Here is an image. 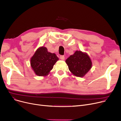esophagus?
<instances>
[{
	"instance_id": "34e87169",
	"label": "esophagus",
	"mask_w": 121,
	"mask_h": 121,
	"mask_svg": "<svg viewBox=\"0 0 121 121\" xmlns=\"http://www.w3.org/2000/svg\"><path fill=\"white\" fill-rule=\"evenodd\" d=\"M60 59L62 60H64L65 59V57L64 55H60Z\"/></svg>"
}]
</instances>
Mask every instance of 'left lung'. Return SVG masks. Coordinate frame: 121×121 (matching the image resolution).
I'll return each mask as SVG.
<instances>
[{"instance_id":"8db88e82","label":"left lung","mask_w":121,"mask_h":121,"mask_svg":"<svg viewBox=\"0 0 121 121\" xmlns=\"http://www.w3.org/2000/svg\"><path fill=\"white\" fill-rule=\"evenodd\" d=\"M69 70L74 75L83 77L92 67V62L87 54L76 51L66 60Z\"/></svg>"}]
</instances>
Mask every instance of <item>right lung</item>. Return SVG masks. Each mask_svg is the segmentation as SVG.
<instances>
[{
  "label": "right lung",
  "mask_w": 121,
  "mask_h": 121,
  "mask_svg": "<svg viewBox=\"0 0 121 121\" xmlns=\"http://www.w3.org/2000/svg\"><path fill=\"white\" fill-rule=\"evenodd\" d=\"M55 53L48 52L43 47L38 48L31 59V66L36 75L46 76L53 69V66L58 60Z\"/></svg>",
  "instance_id": "add662e5"
}]
</instances>
